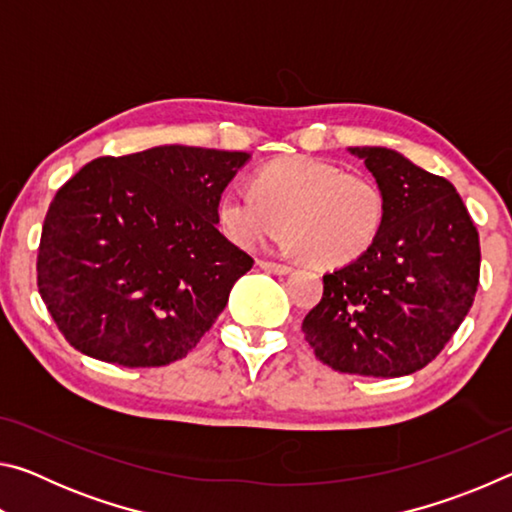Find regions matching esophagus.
Instances as JSON below:
<instances>
[{"label": "esophagus", "instance_id": "esophagus-1", "mask_svg": "<svg viewBox=\"0 0 512 512\" xmlns=\"http://www.w3.org/2000/svg\"><path fill=\"white\" fill-rule=\"evenodd\" d=\"M257 266L264 268V271H268V273H275V275H287V273H291V266H287V264H277V262H266V259H259Z\"/></svg>", "mask_w": 512, "mask_h": 512}]
</instances>
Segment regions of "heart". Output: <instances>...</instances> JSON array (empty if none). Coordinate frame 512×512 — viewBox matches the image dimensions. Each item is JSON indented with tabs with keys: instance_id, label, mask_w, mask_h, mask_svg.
I'll list each match as a JSON object with an SVG mask.
<instances>
[{
	"instance_id": "1",
	"label": "heart",
	"mask_w": 512,
	"mask_h": 512,
	"mask_svg": "<svg viewBox=\"0 0 512 512\" xmlns=\"http://www.w3.org/2000/svg\"><path fill=\"white\" fill-rule=\"evenodd\" d=\"M386 219V194L366 173L305 155L275 160L253 176V189H228L219 221L241 248H257L287 230L296 255L311 266L357 262Z\"/></svg>"
}]
</instances>
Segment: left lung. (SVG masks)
Listing matches in <instances>:
<instances>
[{"label":"left lung","instance_id":"1","mask_svg":"<svg viewBox=\"0 0 512 512\" xmlns=\"http://www.w3.org/2000/svg\"><path fill=\"white\" fill-rule=\"evenodd\" d=\"M386 194V219L357 262L323 275L302 320L316 357L366 377L427 366L463 323L479 287V232L449 180L384 146H352Z\"/></svg>","mask_w":512,"mask_h":512}]
</instances>
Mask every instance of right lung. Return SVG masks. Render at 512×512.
<instances>
[{"label":"right lung","mask_w":512,"mask_h":512,"mask_svg":"<svg viewBox=\"0 0 512 512\" xmlns=\"http://www.w3.org/2000/svg\"><path fill=\"white\" fill-rule=\"evenodd\" d=\"M244 151L153 146L97 158L58 189L38 289L69 345L126 368L187 357L253 257L225 239L219 201Z\"/></svg>","instance_id":"1"}]
</instances>
